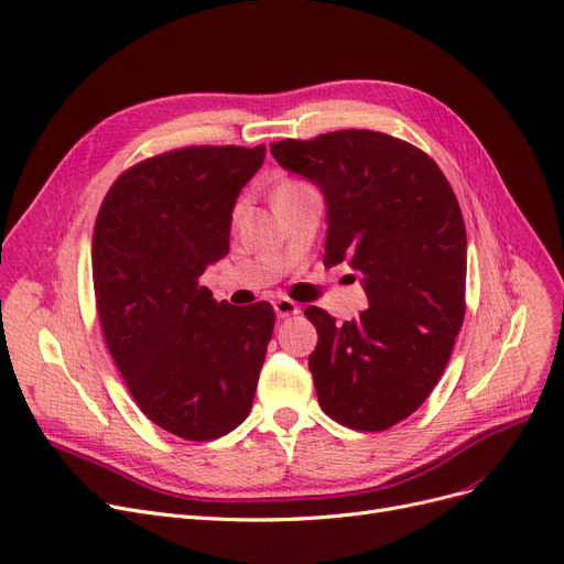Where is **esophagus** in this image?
<instances>
[{"mask_svg": "<svg viewBox=\"0 0 564 564\" xmlns=\"http://www.w3.org/2000/svg\"><path fill=\"white\" fill-rule=\"evenodd\" d=\"M274 311H276L279 317H290V315H297L300 313V306L292 302V300H288V297H279L274 302Z\"/></svg>", "mask_w": 564, "mask_h": 564, "instance_id": "1", "label": "esophagus"}]
</instances>
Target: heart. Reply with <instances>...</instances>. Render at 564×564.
Returning a JSON list of instances; mask_svg holds the SVG:
<instances>
[{
  "label": "heart",
  "mask_w": 564,
  "mask_h": 564,
  "mask_svg": "<svg viewBox=\"0 0 564 564\" xmlns=\"http://www.w3.org/2000/svg\"><path fill=\"white\" fill-rule=\"evenodd\" d=\"M292 186H300V184H283L281 188H292ZM281 188H279V191H281Z\"/></svg>",
  "instance_id": "heart-1"
}]
</instances>
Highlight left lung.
Here are the masks:
<instances>
[{
  "mask_svg": "<svg viewBox=\"0 0 564 564\" xmlns=\"http://www.w3.org/2000/svg\"><path fill=\"white\" fill-rule=\"evenodd\" d=\"M281 167L323 191L325 267L361 274L369 308L355 321L308 306V369L321 408L355 431L410 417L437 384L465 315V224L435 161L378 131H334L272 144Z\"/></svg>",
  "mask_w": 564,
  "mask_h": 564,
  "instance_id": "left-lung-1",
  "label": "left lung"
}]
</instances>
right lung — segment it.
I'll return each instance as SVG.
<instances>
[{
	"label": "right lung",
	"instance_id": "obj_1",
	"mask_svg": "<svg viewBox=\"0 0 564 564\" xmlns=\"http://www.w3.org/2000/svg\"><path fill=\"white\" fill-rule=\"evenodd\" d=\"M264 144L182 147L140 161L96 216L91 276L106 346L138 408L184 440L249 417L274 308L218 304L198 283L228 256L239 191Z\"/></svg>",
	"mask_w": 564,
	"mask_h": 564
}]
</instances>
